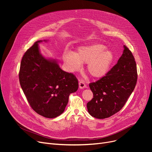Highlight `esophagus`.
<instances>
[{
    "mask_svg": "<svg viewBox=\"0 0 152 152\" xmlns=\"http://www.w3.org/2000/svg\"><path fill=\"white\" fill-rule=\"evenodd\" d=\"M79 87L81 89H83L85 88V87H86V85L84 81H83V80L79 81Z\"/></svg>",
    "mask_w": 152,
    "mask_h": 152,
    "instance_id": "34e87169",
    "label": "esophagus"
}]
</instances>
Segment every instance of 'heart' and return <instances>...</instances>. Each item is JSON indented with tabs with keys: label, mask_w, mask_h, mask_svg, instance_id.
Instances as JSON below:
<instances>
[{
	"label": "heart",
	"mask_w": 152,
	"mask_h": 152,
	"mask_svg": "<svg viewBox=\"0 0 152 152\" xmlns=\"http://www.w3.org/2000/svg\"><path fill=\"white\" fill-rule=\"evenodd\" d=\"M102 44H91L79 47L76 53L66 52L63 60L68 69L75 72L80 69L83 63H87V69L95 78L105 76L110 70L115 59L113 51Z\"/></svg>",
	"instance_id": "obj_1"
}]
</instances>
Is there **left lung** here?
Instances as JSON below:
<instances>
[{"label": "left lung", "mask_w": 152, "mask_h": 152, "mask_svg": "<svg viewBox=\"0 0 152 152\" xmlns=\"http://www.w3.org/2000/svg\"><path fill=\"white\" fill-rule=\"evenodd\" d=\"M116 65L95 83L89 84L94 97L87 103L89 113L104 119L120 110L136 85L137 66L132 52L126 45Z\"/></svg>", "instance_id": "obj_1"}]
</instances>
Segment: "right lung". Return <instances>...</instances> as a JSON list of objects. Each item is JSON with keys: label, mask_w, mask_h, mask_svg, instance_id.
<instances>
[{"label": "right lung", "mask_w": 152, "mask_h": 152, "mask_svg": "<svg viewBox=\"0 0 152 152\" xmlns=\"http://www.w3.org/2000/svg\"><path fill=\"white\" fill-rule=\"evenodd\" d=\"M38 41L21 60L19 79L22 90L37 113L47 118L60 116L65 111L71 93L78 89V81L71 73L62 70L57 59L41 53Z\"/></svg>", "instance_id": "add662e5"}]
</instances>
